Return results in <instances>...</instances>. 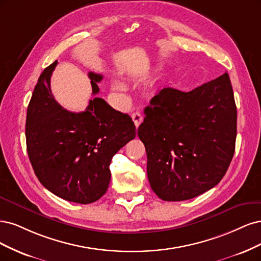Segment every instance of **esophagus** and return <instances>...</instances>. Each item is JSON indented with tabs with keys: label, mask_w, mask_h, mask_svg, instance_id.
Listing matches in <instances>:
<instances>
[{
	"label": "esophagus",
	"mask_w": 261,
	"mask_h": 261,
	"mask_svg": "<svg viewBox=\"0 0 261 261\" xmlns=\"http://www.w3.org/2000/svg\"><path fill=\"white\" fill-rule=\"evenodd\" d=\"M131 117H132V120H133V122H134V125H136V127L138 128L139 125L141 124V122L143 121L142 115H141L140 113H133V114L131 115Z\"/></svg>",
	"instance_id": "34e87169"
}]
</instances>
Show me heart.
<instances>
[{
    "label": "heart",
    "instance_id": "1",
    "mask_svg": "<svg viewBox=\"0 0 261 261\" xmlns=\"http://www.w3.org/2000/svg\"><path fill=\"white\" fill-rule=\"evenodd\" d=\"M113 89L116 91H122L124 89V86H123V83H121L119 81H115L113 83Z\"/></svg>",
    "mask_w": 261,
    "mask_h": 261
}]
</instances>
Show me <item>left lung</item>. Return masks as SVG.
Returning a JSON list of instances; mask_svg holds the SVG:
<instances>
[{
    "label": "left lung",
    "instance_id": "8db88e82",
    "mask_svg": "<svg viewBox=\"0 0 261 261\" xmlns=\"http://www.w3.org/2000/svg\"><path fill=\"white\" fill-rule=\"evenodd\" d=\"M144 114L138 136L146 149L150 188L159 198L191 199L221 181L237 139L228 72L190 92L165 88Z\"/></svg>",
    "mask_w": 261,
    "mask_h": 261
}]
</instances>
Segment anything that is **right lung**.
Returning <instances> with one entry per match:
<instances>
[{
  "label": "right lung",
  "instance_id": "right-lung-1",
  "mask_svg": "<svg viewBox=\"0 0 261 261\" xmlns=\"http://www.w3.org/2000/svg\"><path fill=\"white\" fill-rule=\"evenodd\" d=\"M57 61L43 70L27 109V152L42 186L56 196L79 204L102 197L111 182L113 156L136 138L131 117L103 98L90 99L85 112L72 113L58 104L51 90ZM92 94L103 75L89 72Z\"/></svg>",
  "mask_w": 261,
  "mask_h": 261
}]
</instances>
